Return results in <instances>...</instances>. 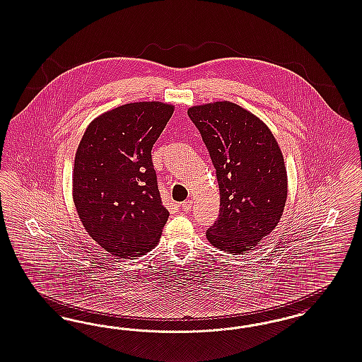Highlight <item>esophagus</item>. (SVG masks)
Returning a JSON list of instances; mask_svg holds the SVG:
<instances>
[{"label":"esophagus","mask_w":362,"mask_h":362,"mask_svg":"<svg viewBox=\"0 0 362 362\" xmlns=\"http://www.w3.org/2000/svg\"><path fill=\"white\" fill-rule=\"evenodd\" d=\"M180 207H182V209H183L185 212H189V211L192 209V202H191V200H186V202L182 203Z\"/></svg>","instance_id":"esophagus-1"}]
</instances>
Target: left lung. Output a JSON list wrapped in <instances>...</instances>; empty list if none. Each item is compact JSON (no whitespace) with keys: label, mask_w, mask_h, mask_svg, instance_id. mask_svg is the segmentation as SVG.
Wrapping results in <instances>:
<instances>
[{"label":"left lung","mask_w":362,"mask_h":362,"mask_svg":"<svg viewBox=\"0 0 362 362\" xmlns=\"http://www.w3.org/2000/svg\"><path fill=\"white\" fill-rule=\"evenodd\" d=\"M187 112L209 148L219 183V219L207 239L220 251L247 253L284 212L288 177L280 146L260 118L230 100Z\"/></svg>","instance_id":"8db88e82"}]
</instances>
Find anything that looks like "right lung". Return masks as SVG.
I'll return each instance as SVG.
<instances>
[{"instance_id":"1","label":"right lung","mask_w":362,"mask_h":362,"mask_svg":"<svg viewBox=\"0 0 362 362\" xmlns=\"http://www.w3.org/2000/svg\"><path fill=\"white\" fill-rule=\"evenodd\" d=\"M163 102H134L100 114L78 144L73 199L91 239L118 257L151 251L168 211L151 160L153 143L174 114Z\"/></svg>"}]
</instances>
